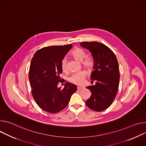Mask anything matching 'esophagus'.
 <instances>
[{"mask_svg": "<svg viewBox=\"0 0 146 146\" xmlns=\"http://www.w3.org/2000/svg\"><path fill=\"white\" fill-rule=\"evenodd\" d=\"M82 88H83L81 87V86H78V87H77V89H78V90H81Z\"/></svg>", "mask_w": 146, "mask_h": 146, "instance_id": "obj_1", "label": "esophagus"}]
</instances>
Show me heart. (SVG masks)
Here are the masks:
<instances>
[{
  "mask_svg": "<svg viewBox=\"0 0 146 146\" xmlns=\"http://www.w3.org/2000/svg\"><path fill=\"white\" fill-rule=\"evenodd\" d=\"M72 56L76 60L82 62L84 66L89 69L92 68L94 65V60L91 57H86V52L81 48L77 47L75 48L71 53ZM61 68L63 72H66L67 71V60L66 58L62 59L61 61ZM86 75V72L84 71L76 72L71 75L69 78V81L72 84L76 85H82L84 82V79Z\"/></svg>",
  "mask_w": 146,
  "mask_h": 146,
  "instance_id": "b5f03b06",
  "label": "heart"
}]
</instances>
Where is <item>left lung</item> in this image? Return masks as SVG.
I'll use <instances>...</instances> for the list:
<instances>
[{
  "label": "left lung",
  "mask_w": 146,
  "mask_h": 146,
  "mask_svg": "<svg viewBox=\"0 0 146 146\" xmlns=\"http://www.w3.org/2000/svg\"><path fill=\"white\" fill-rule=\"evenodd\" d=\"M80 44L90 51L94 60L90 79L96 84L86 88L92 93L86 104L92 110L103 111L111 106L118 92L120 78L118 60L114 52L102 43L84 42Z\"/></svg>",
  "instance_id": "left-lung-1"
}]
</instances>
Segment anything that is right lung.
I'll return each mask as SVG.
<instances>
[{
    "label": "right lung",
    "mask_w": 146,
    "mask_h": 146,
    "mask_svg": "<svg viewBox=\"0 0 146 146\" xmlns=\"http://www.w3.org/2000/svg\"><path fill=\"white\" fill-rule=\"evenodd\" d=\"M72 47L71 44L45 47L32 58L29 71L32 94L39 107L46 112L54 114L62 110L77 90L75 85L68 82L62 89L57 87L62 72L61 61Z\"/></svg>",
    "instance_id": "add662e5"
}]
</instances>
